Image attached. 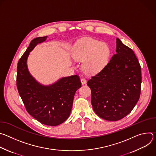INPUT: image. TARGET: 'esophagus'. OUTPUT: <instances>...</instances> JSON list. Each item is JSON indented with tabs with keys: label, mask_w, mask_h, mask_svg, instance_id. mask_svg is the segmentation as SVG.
<instances>
[{
	"label": "esophagus",
	"mask_w": 156,
	"mask_h": 156,
	"mask_svg": "<svg viewBox=\"0 0 156 156\" xmlns=\"http://www.w3.org/2000/svg\"><path fill=\"white\" fill-rule=\"evenodd\" d=\"M81 81L82 84H85L87 83L86 80L85 78H82L81 79Z\"/></svg>",
	"instance_id": "34e87169"
}]
</instances>
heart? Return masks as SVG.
Returning a JSON list of instances; mask_svg holds the SVG:
<instances>
[{
	"label": "heart",
	"mask_w": 156,
	"mask_h": 156,
	"mask_svg": "<svg viewBox=\"0 0 156 156\" xmlns=\"http://www.w3.org/2000/svg\"><path fill=\"white\" fill-rule=\"evenodd\" d=\"M109 49L104 42L91 39L83 38L79 41L74 48L73 57L77 60H85L83 67L89 73H96L106 65Z\"/></svg>",
	"instance_id": "b5f03b06"
}]
</instances>
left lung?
Segmentation results:
<instances>
[{"label": "left lung", "instance_id": "obj_1", "mask_svg": "<svg viewBox=\"0 0 156 156\" xmlns=\"http://www.w3.org/2000/svg\"><path fill=\"white\" fill-rule=\"evenodd\" d=\"M116 54L87 84L95 113L108 121L129 114L138 102L141 84V66L134 52L117 38Z\"/></svg>", "mask_w": 156, "mask_h": 156}]
</instances>
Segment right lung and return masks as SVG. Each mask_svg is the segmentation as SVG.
I'll return each mask as SVG.
<instances>
[{
	"instance_id": "obj_1",
	"label": "right lung",
	"mask_w": 156,
	"mask_h": 156,
	"mask_svg": "<svg viewBox=\"0 0 156 156\" xmlns=\"http://www.w3.org/2000/svg\"><path fill=\"white\" fill-rule=\"evenodd\" d=\"M47 37L33 39L20 58L16 86L27 112L40 123L53 126L62 123L70 116L75 94L81 86V83L76 75L63 77L51 85L44 86L31 76L27 66L30 52Z\"/></svg>"
}]
</instances>
